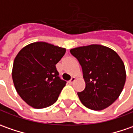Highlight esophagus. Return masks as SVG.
<instances>
[{
  "label": "esophagus",
  "instance_id": "34e87169",
  "mask_svg": "<svg viewBox=\"0 0 133 133\" xmlns=\"http://www.w3.org/2000/svg\"><path fill=\"white\" fill-rule=\"evenodd\" d=\"M76 80V77H74V76H73L72 78H71L70 80L68 81V82H69V84H73L74 82H75Z\"/></svg>",
  "mask_w": 133,
  "mask_h": 133
}]
</instances>
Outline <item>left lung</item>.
<instances>
[{
	"label": "left lung",
	"instance_id": "1",
	"mask_svg": "<svg viewBox=\"0 0 133 133\" xmlns=\"http://www.w3.org/2000/svg\"><path fill=\"white\" fill-rule=\"evenodd\" d=\"M82 66L85 88L78 92L86 108L101 110L120 96L126 81L123 61L116 51L101 45H90L70 50Z\"/></svg>",
	"mask_w": 133,
	"mask_h": 133
}]
</instances>
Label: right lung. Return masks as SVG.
I'll return each mask as SVG.
<instances>
[{
  "instance_id": "right-lung-1",
  "label": "right lung",
  "mask_w": 133,
  "mask_h": 133,
  "mask_svg": "<svg viewBox=\"0 0 133 133\" xmlns=\"http://www.w3.org/2000/svg\"><path fill=\"white\" fill-rule=\"evenodd\" d=\"M65 48L37 42L23 48L14 60L12 79L21 98L37 109L54 104L66 82L56 68Z\"/></svg>"
}]
</instances>
